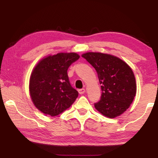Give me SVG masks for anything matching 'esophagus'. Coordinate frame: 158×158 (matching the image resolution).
Instances as JSON below:
<instances>
[{
  "label": "esophagus",
  "mask_w": 158,
  "mask_h": 158,
  "mask_svg": "<svg viewBox=\"0 0 158 158\" xmlns=\"http://www.w3.org/2000/svg\"><path fill=\"white\" fill-rule=\"evenodd\" d=\"M78 92H79L80 94H85V88H82V89H80L78 90Z\"/></svg>",
  "instance_id": "esophagus-1"
}]
</instances>
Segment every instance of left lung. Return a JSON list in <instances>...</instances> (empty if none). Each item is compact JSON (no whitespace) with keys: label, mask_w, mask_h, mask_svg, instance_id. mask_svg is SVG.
<instances>
[{"label":"left lung","mask_w":158,"mask_h":158,"mask_svg":"<svg viewBox=\"0 0 158 158\" xmlns=\"http://www.w3.org/2000/svg\"><path fill=\"white\" fill-rule=\"evenodd\" d=\"M98 74L102 94L94 104L103 116L115 118L130 106L137 92L135 77L130 67L115 56L101 52L82 55Z\"/></svg>","instance_id":"obj_1"}]
</instances>
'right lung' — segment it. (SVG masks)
<instances>
[{"label":"right lung","mask_w":158,"mask_h":158,"mask_svg":"<svg viewBox=\"0 0 158 158\" xmlns=\"http://www.w3.org/2000/svg\"><path fill=\"white\" fill-rule=\"evenodd\" d=\"M77 53L60 52L43 58L34 67L29 79V93L37 109L51 116L59 115L75 102L78 92L71 86L68 75Z\"/></svg>","instance_id":"1"}]
</instances>
